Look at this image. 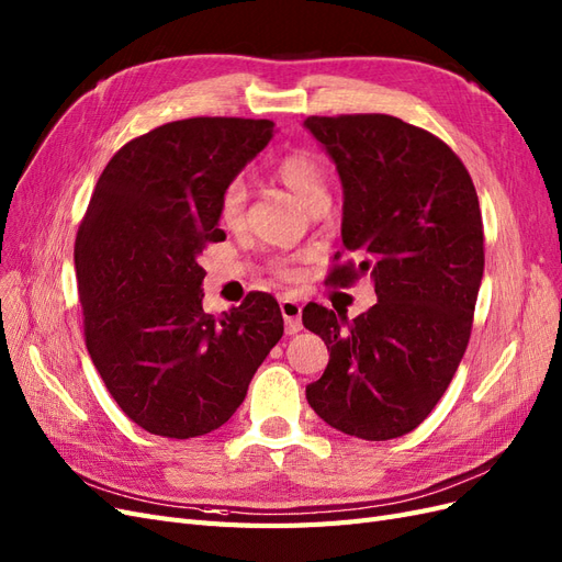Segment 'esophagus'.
Wrapping results in <instances>:
<instances>
[{
	"label": "esophagus",
	"instance_id": "34e87169",
	"mask_svg": "<svg viewBox=\"0 0 562 562\" xmlns=\"http://www.w3.org/2000/svg\"><path fill=\"white\" fill-rule=\"evenodd\" d=\"M281 314L285 321V333L288 335H295L302 328V304L293 297H283L281 300Z\"/></svg>",
	"mask_w": 562,
	"mask_h": 562
}]
</instances>
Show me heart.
Returning a JSON list of instances; mask_svg holds the SVG:
<instances>
[{
    "mask_svg": "<svg viewBox=\"0 0 562 562\" xmlns=\"http://www.w3.org/2000/svg\"><path fill=\"white\" fill-rule=\"evenodd\" d=\"M271 176H274L283 187H288L304 206L316 209L318 203L328 201V187H326V173H323L321 161L314 157V151L295 147L288 149L271 166ZM248 190L241 178H232L223 187V194H220V217L225 223H236L246 209ZM269 271L277 279H291L293 269L283 258H277L269 262Z\"/></svg>",
    "mask_w": 562,
    "mask_h": 562,
    "instance_id": "1",
    "label": "heart"
}]
</instances>
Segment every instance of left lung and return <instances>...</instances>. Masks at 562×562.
<instances>
[{"mask_svg": "<svg viewBox=\"0 0 562 562\" xmlns=\"http://www.w3.org/2000/svg\"><path fill=\"white\" fill-rule=\"evenodd\" d=\"M345 187L330 281L370 277L378 304L349 321L307 304L304 328L330 351L307 386L333 429L389 440L417 429L467 351L483 279V217L473 180L438 135L391 114L310 116Z\"/></svg>", "mask_w": 562, "mask_h": 562, "instance_id": "obj_1", "label": "left lung"}]
</instances>
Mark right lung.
<instances>
[{
	"mask_svg": "<svg viewBox=\"0 0 562 562\" xmlns=\"http://www.w3.org/2000/svg\"><path fill=\"white\" fill-rule=\"evenodd\" d=\"M274 122L192 116L128 140L98 178L75 241L83 339L128 419L164 438L203 436L236 413L281 335L269 293L203 312L199 255L225 241L220 194Z\"/></svg>",
	"mask_w": 562,
	"mask_h": 562,
	"instance_id": "1",
	"label": "right lung"
}]
</instances>
